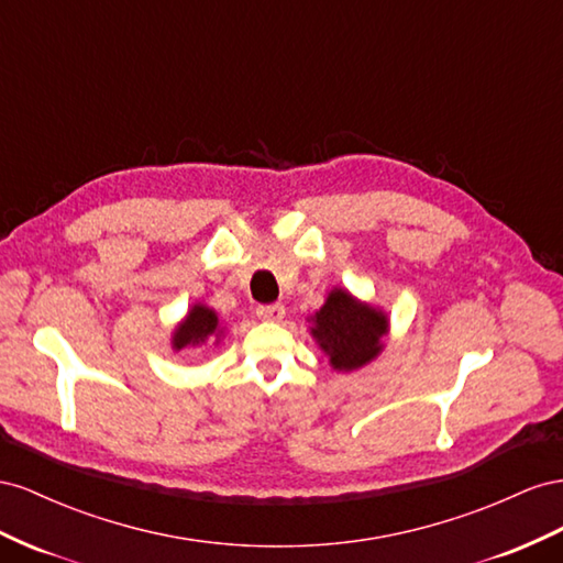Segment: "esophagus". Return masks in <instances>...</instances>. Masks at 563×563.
I'll return each mask as SVG.
<instances>
[{"instance_id": "34e87169", "label": "esophagus", "mask_w": 563, "mask_h": 563, "mask_svg": "<svg viewBox=\"0 0 563 563\" xmlns=\"http://www.w3.org/2000/svg\"><path fill=\"white\" fill-rule=\"evenodd\" d=\"M256 316L262 320H271V323H278V320L285 318V307L283 303H264V307L256 309Z\"/></svg>"}]
</instances>
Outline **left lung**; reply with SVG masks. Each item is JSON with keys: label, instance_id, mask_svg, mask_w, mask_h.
I'll list each match as a JSON object with an SVG mask.
<instances>
[{"label": "left lung", "instance_id": "1", "mask_svg": "<svg viewBox=\"0 0 563 563\" xmlns=\"http://www.w3.org/2000/svg\"><path fill=\"white\" fill-rule=\"evenodd\" d=\"M313 336L336 371H356L382 351L387 316L361 303L344 290H332L313 318Z\"/></svg>", "mask_w": 563, "mask_h": 563}]
</instances>
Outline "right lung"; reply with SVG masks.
I'll list each match as a JSON object with an SVG mask.
<instances>
[{"instance_id":"add662e5","label":"right lung","mask_w":563,"mask_h":563,"mask_svg":"<svg viewBox=\"0 0 563 563\" xmlns=\"http://www.w3.org/2000/svg\"><path fill=\"white\" fill-rule=\"evenodd\" d=\"M219 334V318L212 309L207 307H192L188 311V318L184 323L176 328L174 332V349L179 351L184 346H196V344H205L207 340Z\"/></svg>"}]
</instances>
